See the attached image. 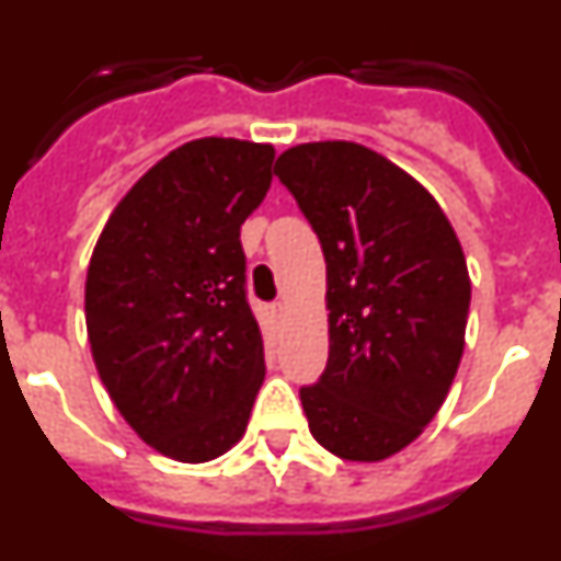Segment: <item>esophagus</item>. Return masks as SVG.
Listing matches in <instances>:
<instances>
[{
  "label": "esophagus",
  "mask_w": 561,
  "mask_h": 561,
  "mask_svg": "<svg viewBox=\"0 0 561 561\" xmlns=\"http://www.w3.org/2000/svg\"><path fill=\"white\" fill-rule=\"evenodd\" d=\"M272 309H275L277 317H284V314H286V304H284V300H277V304L272 306Z\"/></svg>",
  "instance_id": "34e87169"
}]
</instances>
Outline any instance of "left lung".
<instances>
[{
	"label": "left lung",
	"instance_id": "1",
	"mask_svg": "<svg viewBox=\"0 0 561 561\" xmlns=\"http://www.w3.org/2000/svg\"><path fill=\"white\" fill-rule=\"evenodd\" d=\"M275 176L325 255L329 365L300 388L309 430L345 460H385L435 419L458 374L469 272L453 225L410 173L359 142H304Z\"/></svg>",
	"mask_w": 561,
	"mask_h": 561
}]
</instances>
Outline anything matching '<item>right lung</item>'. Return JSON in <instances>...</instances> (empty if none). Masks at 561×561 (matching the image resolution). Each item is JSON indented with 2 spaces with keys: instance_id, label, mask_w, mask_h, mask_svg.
Wrapping results in <instances>:
<instances>
[{
  "instance_id": "add662e5",
  "label": "right lung",
  "mask_w": 561,
  "mask_h": 561,
  "mask_svg": "<svg viewBox=\"0 0 561 561\" xmlns=\"http://www.w3.org/2000/svg\"><path fill=\"white\" fill-rule=\"evenodd\" d=\"M272 160L261 142H185L123 196L89 261L98 374L134 433L182 463L225 455L264 381L241 225L270 191Z\"/></svg>"
}]
</instances>
